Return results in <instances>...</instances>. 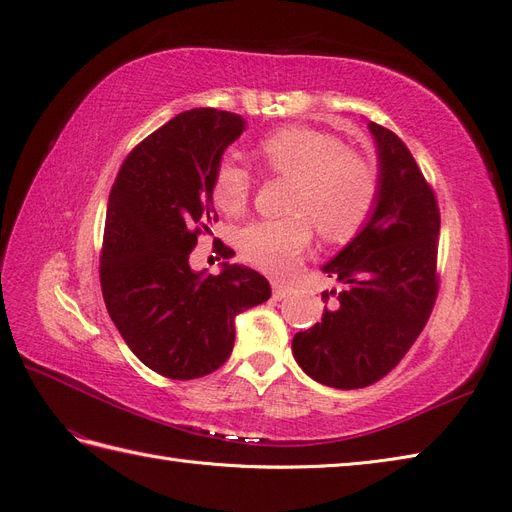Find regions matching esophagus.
Instances as JSON below:
<instances>
[{
    "mask_svg": "<svg viewBox=\"0 0 512 512\" xmlns=\"http://www.w3.org/2000/svg\"><path fill=\"white\" fill-rule=\"evenodd\" d=\"M272 293H274L276 300H285V298H289V295L293 293V287L280 283V280H274V283H272Z\"/></svg>",
    "mask_w": 512,
    "mask_h": 512,
    "instance_id": "esophagus-1",
    "label": "esophagus"
}]
</instances>
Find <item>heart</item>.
<instances>
[{"label": "heart", "instance_id": "b5f03b06", "mask_svg": "<svg viewBox=\"0 0 512 512\" xmlns=\"http://www.w3.org/2000/svg\"><path fill=\"white\" fill-rule=\"evenodd\" d=\"M272 172L293 178L287 210L280 219H259L240 229L244 259L270 274H287L308 249L312 223L327 240L355 236L376 206L378 174L359 153L325 131L285 127L259 146ZM253 187L249 168L227 157L214 172L212 197L227 214H240Z\"/></svg>", "mask_w": 512, "mask_h": 512}]
</instances>
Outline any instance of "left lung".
Here are the masks:
<instances>
[{
    "label": "left lung",
    "instance_id": "8db88e82",
    "mask_svg": "<svg viewBox=\"0 0 512 512\" xmlns=\"http://www.w3.org/2000/svg\"><path fill=\"white\" fill-rule=\"evenodd\" d=\"M378 197L361 232L321 268V323L293 336V357L317 383L368 387L391 372L432 315L440 212L415 157L393 131L368 123Z\"/></svg>",
    "mask_w": 512,
    "mask_h": 512
}]
</instances>
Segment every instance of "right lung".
<instances>
[{
  "label": "right lung",
  "instance_id": "right-lung-1",
  "mask_svg": "<svg viewBox=\"0 0 512 512\" xmlns=\"http://www.w3.org/2000/svg\"><path fill=\"white\" fill-rule=\"evenodd\" d=\"M244 129L234 112H180L127 155L110 191L100 268L108 315L142 364L174 381L221 368L236 315L272 293L240 263L223 261L217 276L189 263L197 236L217 223L214 172ZM232 255L223 244L221 257Z\"/></svg>",
  "mask_w": 512,
  "mask_h": 512
}]
</instances>
